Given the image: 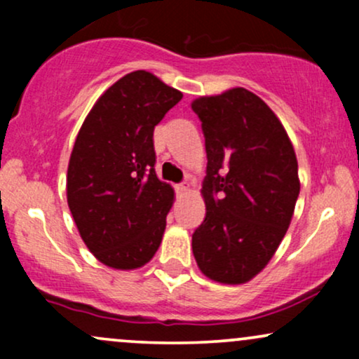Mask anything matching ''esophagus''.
<instances>
[{
  "mask_svg": "<svg viewBox=\"0 0 359 359\" xmlns=\"http://www.w3.org/2000/svg\"><path fill=\"white\" fill-rule=\"evenodd\" d=\"M189 189H191V185H189V182L187 180H184V182H180L179 185H177V191H179L180 194H184V192H187Z\"/></svg>",
  "mask_w": 359,
  "mask_h": 359,
  "instance_id": "obj_1",
  "label": "esophagus"
}]
</instances>
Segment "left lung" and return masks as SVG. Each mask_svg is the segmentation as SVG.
<instances>
[{"label": "left lung", "instance_id": "1", "mask_svg": "<svg viewBox=\"0 0 359 359\" xmlns=\"http://www.w3.org/2000/svg\"><path fill=\"white\" fill-rule=\"evenodd\" d=\"M192 111L208 154L194 257L205 277L245 283L265 269L290 224L300 192L294 147L273 111L243 88L199 97Z\"/></svg>", "mask_w": 359, "mask_h": 359}]
</instances>
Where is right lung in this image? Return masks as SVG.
Here are the masks:
<instances>
[{
  "instance_id": "1",
  "label": "right lung",
  "mask_w": 359,
  "mask_h": 359,
  "mask_svg": "<svg viewBox=\"0 0 359 359\" xmlns=\"http://www.w3.org/2000/svg\"><path fill=\"white\" fill-rule=\"evenodd\" d=\"M182 93L145 71L126 74L82 123L67 170V203L100 262L133 270L162 243L174 189L155 174L154 130Z\"/></svg>"
}]
</instances>
